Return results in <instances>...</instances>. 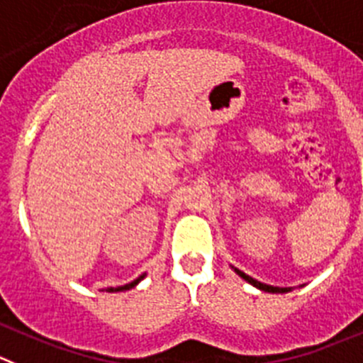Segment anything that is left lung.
Listing matches in <instances>:
<instances>
[{"mask_svg":"<svg viewBox=\"0 0 363 363\" xmlns=\"http://www.w3.org/2000/svg\"><path fill=\"white\" fill-rule=\"evenodd\" d=\"M235 272L238 274L240 277H243V279H245L247 283H250V284H252V286H256V289L263 290V292H270V294H284V292H289V290H290V289H279V286H270V284L259 283V281L252 279V277L247 276L245 272H242V270H238V269H235Z\"/></svg>","mask_w":363,"mask_h":363,"instance_id":"left-lung-1","label":"left lung"}]
</instances>
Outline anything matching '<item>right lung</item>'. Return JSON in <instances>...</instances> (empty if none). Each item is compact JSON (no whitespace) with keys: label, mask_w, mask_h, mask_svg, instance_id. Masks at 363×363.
<instances>
[{"label":"right lung","mask_w":363,"mask_h":363,"mask_svg":"<svg viewBox=\"0 0 363 363\" xmlns=\"http://www.w3.org/2000/svg\"><path fill=\"white\" fill-rule=\"evenodd\" d=\"M145 276H147V274H141V276L138 277V279H134V281H132V283H128V284H123V286H116V289H114V286H111V289H107V292H123V290H130V289H134L135 284L140 283V281L143 279Z\"/></svg>","instance_id":"right-lung-1"}]
</instances>
